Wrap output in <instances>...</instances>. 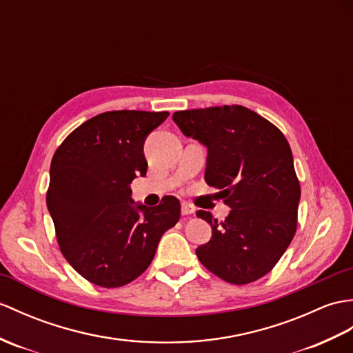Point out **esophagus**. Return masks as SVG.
Instances as JSON below:
<instances>
[{
    "mask_svg": "<svg viewBox=\"0 0 353 353\" xmlns=\"http://www.w3.org/2000/svg\"><path fill=\"white\" fill-rule=\"evenodd\" d=\"M194 212H195V209L191 206L190 203L182 204V215H191V214H194Z\"/></svg>",
    "mask_w": 353,
    "mask_h": 353,
    "instance_id": "esophagus-1",
    "label": "esophagus"
}]
</instances>
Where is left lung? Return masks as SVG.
<instances>
[{"mask_svg":"<svg viewBox=\"0 0 353 353\" xmlns=\"http://www.w3.org/2000/svg\"><path fill=\"white\" fill-rule=\"evenodd\" d=\"M183 135L208 147L204 180L232 210L212 227V239L195 250L212 274L232 284L265 276L288 250L298 225L301 199L288 139L272 123L241 105L173 114Z\"/></svg>","mask_w":353,"mask_h":353,"instance_id":"8db88e82","label":"left lung"}]
</instances>
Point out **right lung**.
I'll return each instance as SVG.
<instances>
[{
    "label": "right lung",
    "instance_id": "1",
    "mask_svg": "<svg viewBox=\"0 0 353 353\" xmlns=\"http://www.w3.org/2000/svg\"><path fill=\"white\" fill-rule=\"evenodd\" d=\"M170 112L108 111L87 120L55 150L46 206L64 259L106 289L149 268L162 234L180 218V201L134 204L130 183L145 176L144 141Z\"/></svg>",
    "mask_w": 353,
    "mask_h": 353
}]
</instances>
